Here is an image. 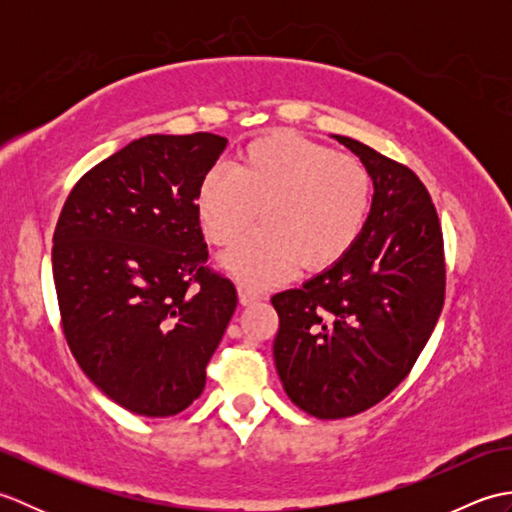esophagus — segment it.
<instances>
[{"label": "esophagus", "mask_w": 512, "mask_h": 512, "mask_svg": "<svg viewBox=\"0 0 512 512\" xmlns=\"http://www.w3.org/2000/svg\"><path fill=\"white\" fill-rule=\"evenodd\" d=\"M237 292H239V303H242V306H250V303L264 299L262 292H257L253 288H248V286H239Z\"/></svg>", "instance_id": "esophagus-1"}]
</instances>
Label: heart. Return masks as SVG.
Here are the masks:
<instances>
[{"label": "heart", "mask_w": 512, "mask_h": 512, "mask_svg": "<svg viewBox=\"0 0 512 512\" xmlns=\"http://www.w3.org/2000/svg\"><path fill=\"white\" fill-rule=\"evenodd\" d=\"M372 176L361 160L279 132L250 143L231 171L202 178L195 211L213 244H233L222 266L250 286H268L303 270H323L350 253L372 211Z\"/></svg>", "instance_id": "1"}]
</instances>
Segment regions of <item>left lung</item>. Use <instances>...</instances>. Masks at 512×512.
I'll use <instances>...</instances> for the list:
<instances>
[{
	"label": "left lung",
	"mask_w": 512,
	"mask_h": 512,
	"mask_svg": "<svg viewBox=\"0 0 512 512\" xmlns=\"http://www.w3.org/2000/svg\"><path fill=\"white\" fill-rule=\"evenodd\" d=\"M372 176V211L339 264L275 295L273 356L295 405L321 420L356 416L391 394L418 361L444 303L438 213L416 173L332 136Z\"/></svg>",
	"instance_id": "obj_1"
}]
</instances>
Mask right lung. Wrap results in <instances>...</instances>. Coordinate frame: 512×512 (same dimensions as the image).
Instances as JSON below:
<instances>
[{
    "mask_svg": "<svg viewBox=\"0 0 512 512\" xmlns=\"http://www.w3.org/2000/svg\"><path fill=\"white\" fill-rule=\"evenodd\" d=\"M226 145L206 132L132 140L76 182L54 228L65 339L85 376L138 416L200 398L237 306L231 281L204 266L195 211Z\"/></svg>",
    "mask_w": 512,
    "mask_h": 512,
    "instance_id": "add662e5",
    "label": "right lung"
}]
</instances>
